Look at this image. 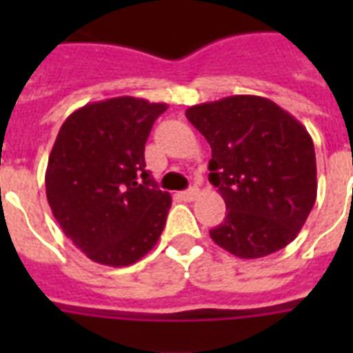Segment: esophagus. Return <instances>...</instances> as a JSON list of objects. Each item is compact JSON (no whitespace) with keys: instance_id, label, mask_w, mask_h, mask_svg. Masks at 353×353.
<instances>
[{"instance_id":"34e87169","label":"esophagus","mask_w":353,"mask_h":353,"mask_svg":"<svg viewBox=\"0 0 353 353\" xmlns=\"http://www.w3.org/2000/svg\"><path fill=\"white\" fill-rule=\"evenodd\" d=\"M199 190L196 187L188 188V190H185V192H179V198L183 199V201H194V199L198 198Z\"/></svg>"}]
</instances>
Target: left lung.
Listing matches in <instances>:
<instances>
[{
  "label": "left lung",
  "mask_w": 353,
  "mask_h": 353,
  "mask_svg": "<svg viewBox=\"0 0 353 353\" xmlns=\"http://www.w3.org/2000/svg\"><path fill=\"white\" fill-rule=\"evenodd\" d=\"M185 115L210 144L209 179L227 207L210 238L238 258L284 249L317 199L315 148L306 128L256 95L196 104Z\"/></svg>",
  "instance_id": "left-lung-1"
}]
</instances>
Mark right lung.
<instances>
[{"label": "right lung", "mask_w": 353, "mask_h": 353, "mask_svg": "<svg viewBox=\"0 0 353 353\" xmlns=\"http://www.w3.org/2000/svg\"><path fill=\"white\" fill-rule=\"evenodd\" d=\"M163 102L115 97L65 119L46 170L47 201L63 234L102 265L126 268L154 249L172 198L144 168Z\"/></svg>", "instance_id": "obj_1"}]
</instances>
